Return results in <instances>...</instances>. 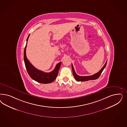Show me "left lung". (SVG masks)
<instances>
[{"label":"left lung","instance_id":"obj_1","mask_svg":"<svg viewBox=\"0 0 127 127\" xmlns=\"http://www.w3.org/2000/svg\"><path fill=\"white\" fill-rule=\"evenodd\" d=\"M106 63H107V61L106 62V64H105V65L102 68V69L100 70L98 72L95 74L93 75L92 76H80L78 75L75 70L74 69L73 66L72 64L71 65V67H72V72H73V74L74 77L75 78V79L78 81H88L90 80H95L96 79H97L100 76V75H101V73L102 72L103 70L105 69V67L106 65Z\"/></svg>","mask_w":127,"mask_h":127}]
</instances>
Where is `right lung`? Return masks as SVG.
I'll return each instance as SVG.
<instances>
[{"label":"right lung","instance_id":"1","mask_svg":"<svg viewBox=\"0 0 127 127\" xmlns=\"http://www.w3.org/2000/svg\"><path fill=\"white\" fill-rule=\"evenodd\" d=\"M30 34H29L28 37L27 39V44L25 47L24 51V60L25 64L30 77L35 81L42 83V84H49L52 83L54 81L57 77L58 73V71L60 66L61 64V62L58 63L56 66L54 70L51 72L49 73L44 72L41 70L36 69L29 62V60L27 59L26 54V50L27 48V42L29 39Z\"/></svg>","mask_w":127,"mask_h":127}]
</instances>
